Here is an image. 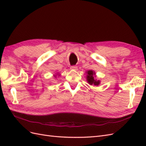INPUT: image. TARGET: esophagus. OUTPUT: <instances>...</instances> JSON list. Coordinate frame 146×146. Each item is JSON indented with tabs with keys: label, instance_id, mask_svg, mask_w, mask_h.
<instances>
[{
	"label": "esophagus",
	"instance_id": "1",
	"mask_svg": "<svg viewBox=\"0 0 146 146\" xmlns=\"http://www.w3.org/2000/svg\"><path fill=\"white\" fill-rule=\"evenodd\" d=\"M70 69H72V70H77V66H71L70 68Z\"/></svg>",
	"mask_w": 146,
	"mask_h": 146
}]
</instances>
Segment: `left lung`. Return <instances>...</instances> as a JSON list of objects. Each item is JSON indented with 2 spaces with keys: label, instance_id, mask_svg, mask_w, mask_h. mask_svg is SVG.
<instances>
[{
  "label": "left lung",
  "instance_id": "8db88e82",
  "mask_svg": "<svg viewBox=\"0 0 146 146\" xmlns=\"http://www.w3.org/2000/svg\"><path fill=\"white\" fill-rule=\"evenodd\" d=\"M94 72L92 70H88V76H87V80L90 85H99L100 83V81H96L94 79L93 76L94 75Z\"/></svg>",
  "mask_w": 146,
  "mask_h": 146
}]
</instances>
